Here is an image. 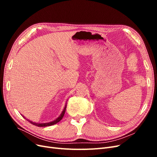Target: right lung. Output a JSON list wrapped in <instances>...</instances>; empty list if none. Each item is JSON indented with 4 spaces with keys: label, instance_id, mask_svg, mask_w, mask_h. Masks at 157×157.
<instances>
[{
    "label": "right lung",
    "instance_id": "right-lung-1",
    "mask_svg": "<svg viewBox=\"0 0 157 157\" xmlns=\"http://www.w3.org/2000/svg\"><path fill=\"white\" fill-rule=\"evenodd\" d=\"M65 109H66V105L63 109V111L62 112V113L61 114V115L57 118V119H56L55 121H52V122H48V123H41V124H39V123H35V122H33L30 121H29V122H31V124H33V125L35 126H39V127H44V126H52V125H54L55 124H57L58 122H59L61 119H62V118L64 116V114H65Z\"/></svg>",
    "mask_w": 157,
    "mask_h": 157
}]
</instances>
